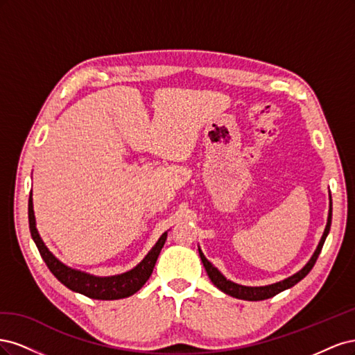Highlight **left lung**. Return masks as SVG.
Here are the masks:
<instances>
[{"label":"left lung","instance_id":"8db88e82","mask_svg":"<svg viewBox=\"0 0 355 355\" xmlns=\"http://www.w3.org/2000/svg\"><path fill=\"white\" fill-rule=\"evenodd\" d=\"M329 198H330V209H329L327 225H326V228H324L323 237H321L314 254L311 256V259L308 261V263L302 268V270L297 271L292 277L284 278L283 282H278V283H274V284H270V286H259V287L241 286V284H237V283H234L231 280H227V278H225L220 274V271L218 270V268H214L206 259V256L202 254L201 249L198 247V253H200V257H201V262H202L204 268H206L207 275H209V278L211 280V283L216 286L219 290H222L223 293H227V295H230L232 297H237V299H244V300H263V299H270V297L278 295L280 292H283V290L293 287L296 283H299L300 280H302L304 277H306L311 270H313V266L315 265L317 257H318L321 249H323V244L326 241V237H327V234L330 231V225H331V196L330 194H329Z\"/></svg>","mask_w":355,"mask_h":355}]
</instances>
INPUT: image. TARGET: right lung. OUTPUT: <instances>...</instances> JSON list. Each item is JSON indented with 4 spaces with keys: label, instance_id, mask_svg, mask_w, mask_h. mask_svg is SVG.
<instances>
[{
    "label": "right lung",
    "instance_id": "right-lung-1",
    "mask_svg": "<svg viewBox=\"0 0 355 355\" xmlns=\"http://www.w3.org/2000/svg\"><path fill=\"white\" fill-rule=\"evenodd\" d=\"M28 218H29V230L32 240L35 241L38 252L42 259H44L46 265L51 274L55 275L58 280L67 286L72 292L81 293L92 299H99V300H114V299H123L135 295L137 290H141L142 286L148 282V278L151 277L153 270L155 266V262L158 259V254L163 249V245L167 240V232H164L155 245L148 254L144 257V261L136 265L133 270L111 275V277H96L87 272H83L78 270H72V268L62 263L58 257L53 254L44 241L41 240L37 223H35V214H34V202H32V192L29 196V204H28Z\"/></svg>",
    "mask_w": 355,
    "mask_h": 355
}]
</instances>
